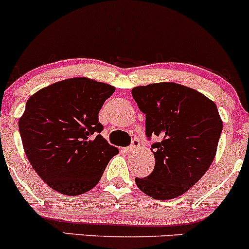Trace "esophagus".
<instances>
[{
  "instance_id": "34e87169",
  "label": "esophagus",
  "mask_w": 249,
  "mask_h": 249,
  "mask_svg": "<svg viewBox=\"0 0 249 249\" xmlns=\"http://www.w3.org/2000/svg\"><path fill=\"white\" fill-rule=\"evenodd\" d=\"M139 146H141V142H139V139L134 138L133 141H132V144H131L128 147L125 148V151H126L127 153L133 152V151H136L137 148H139Z\"/></svg>"
}]
</instances>
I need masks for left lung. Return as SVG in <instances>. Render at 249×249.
<instances>
[{
    "instance_id": "obj_1",
    "label": "left lung",
    "mask_w": 249,
    "mask_h": 249,
    "mask_svg": "<svg viewBox=\"0 0 249 249\" xmlns=\"http://www.w3.org/2000/svg\"><path fill=\"white\" fill-rule=\"evenodd\" d=\"M146 116V137L156 164L152 173L136 178L139 190L158 200L177 198L206 173L215 157L222 121L215 103L194 89L164 82L132 89Z\"/></svg>"
}]
</instances>
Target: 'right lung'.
Wrapping results in <instances>:
<instances>
[{"instance_id": "add662e5", "label": "right lung", "mask_w": 249, "mask_h": 249, "mask_svg": "<svg viewBox=\"0 0 249 249\" xmlns=\"http://www.w3.org/2000/svg\"><path fill=\"white\" fill-rule=\"evenodd\" d=\"M112 85L75 77L28 99L18 127L31 166L48 186L67 196L93 188L118 153L101 136L98 113Z\"/></svg>"}]
</instances>
